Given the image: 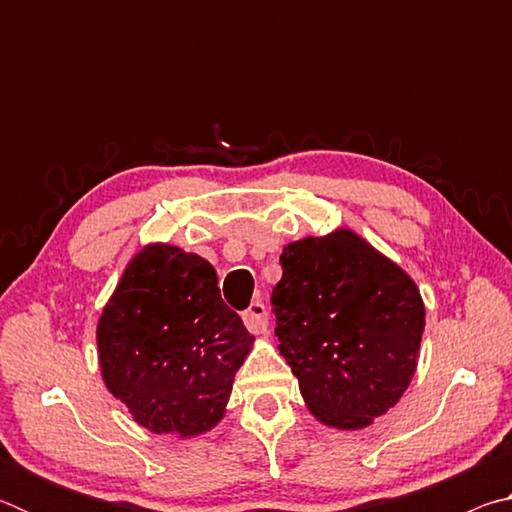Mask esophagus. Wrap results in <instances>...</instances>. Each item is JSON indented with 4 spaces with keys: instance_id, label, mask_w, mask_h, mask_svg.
Segmentation results:
<instances>
[{
    "instance_id": "esophagus-1",
    "label": "esophagus",
    "mask_w": 512,
    "mask_h": 512,
    "mask_svg": "<svg viewBox=\"0 0 512 512\" xmlns=\"http://www.w3.org/2000/svg\"><path fill=\"white\" fill-rule=\"evenodd\" d=\"M244 318V325L248 327V332L253 334H264L266 327H268V314H266V307L262 300H255L250 302V307L241 314Z\"/></svg>"
}]
</instances>
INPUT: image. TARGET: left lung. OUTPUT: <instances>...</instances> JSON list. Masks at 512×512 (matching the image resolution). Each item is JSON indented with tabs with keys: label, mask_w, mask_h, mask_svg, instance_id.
<instances>
[{
	"label": "left lung",
	"mask_w": 512,
	"mask_h": 512,
	"mask_svg": "<svg viewBox=\"0 0 512 512\" xmlns=\"http://www.w3.org/2000/svg\"><path fill=\"white\" fill-rule=\"evenodd\" d=\"M271 305L280 354L316 418L363 429L404 395L424 332L420 289L352 230L282 250Z\"/></svg>",
	"instance_id": "8db88e82"
}]
</instances>
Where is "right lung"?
Returning a JSON list of instances; mask_svg holds the SVG:
<instances>
[{
	"instance_id": "add662e5",
	"label": "right lung",
	"mask_w": 512,
	"mask_h": 512,
	"mask_svg": "<svg viewBox=\"0 0 512 512\" xmlns=\"http://www.w3.org/2000/svg\"><path fill=\"white\" fill-rule=\"evenodd\" d=\"M207 259L169 244L137 253L97 325L101 375L133 420L180 438L223 418L253 336Z\"/></svg>"
}]
</instances>
